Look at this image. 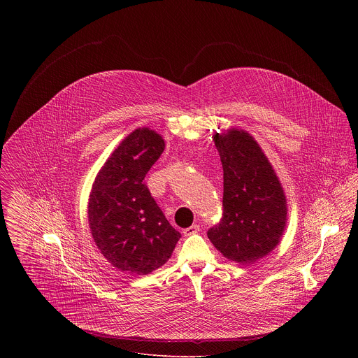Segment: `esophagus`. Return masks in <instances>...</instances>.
<instances>
[{"instance_id": "obj_1", "label": "esophagus", "mask_w": 358, "mask_h": 358, "mask_svg": "<svg viewBox=\"0 0 358 358\" xmlns=\"http://www.w3.org/2000/svg\"><path fill=\"white\" fill-rule=\"evenodd\" d=\"M199 231H200V226H199V224H193V226L185 229V230H183V234L187 237V236H193V234H196V233H199Z\"/></svg>"}]
</instances>
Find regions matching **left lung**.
Returning <instances> with one entry per match:
<instances>
[{"mask_svg":"<svg viewBox=\"0 0 358 358\" xmlns=\"http://www.w3.org/2000/svg\"><path fill=\"white\" fill-rule=\"evenodd\" d=\"M223 166V216L208 230L215 248L230 260L251 264L268 255L287 224V200L267 157L245 131L213 135Z\"/></svg>","mask_w":358,"mask_h":358,"instance_id":"obj_1","label":"left lung"}]
</instances>
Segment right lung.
I'll return each instance as SVG.
<instances>
[{"instance_id": "obj_1", "label": "right lung", "mask_w": 358, "mask_h": 358, "mask_svg": "<svg viewBox=\"0 0 358 358\" xmlns=\"http://www.w3.org/2000/svg\"><path fill=\"white\" fill-rule=\"evenodd\" d=\"M164 148L155 131L135 129L107 158L92 185V237L103 256L122 271L152 273L171 257L180 238L143 182Z\"/></svg>"}]
</instances>
